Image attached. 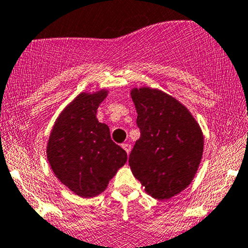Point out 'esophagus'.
Returning <instances> with one entry per match:
<instances>
[{
    "label": "esophagus",
    "mask_w": 248,
    "mask_h": 248,
    "mask_svg": "<svg viewBox=\"0 0 248 248\" xmlns=\"http://www.w3.org/2000/svg\"><path fill=\"white\" fill-rule=\"evenodd\" d=\"M122 148H124V151H126L127 154H129L130 153V149H132V146H130L129 143H122Z\"/></svg>",
    "instance_id": "obj_1"
}]
</instances>
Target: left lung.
<instances>
[{"mask_svg":"<svg viewBox=\"0 0 248 248\" xmlns=\"http://www.w3.org/2000/svg\"><path fill=\"white\" fill-rule=\"evenodd\" d=\"M140 139L129 155L135 178L154 199H170L192 182L203 152V135L189 110L170 95L133 88Z\"/></svg>","mask_w":248,"mask_h":248,"instance_id":"left-lung-1","label":"left lung"}]
</instances>
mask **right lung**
<instances>
[{
    "instance_id": "right-lung-1",
    "label": "right lung",
    "mask_w": 248,
    "mask_h": 248,
    "mask_svg": "<svg viewBox=\"0 0 248 248\" xmlns=\"http://www.w3.org/2000/svg\"><path fill=\"white\" fill-rule=\"evenodd\" d=\"M108 92L81 93L62 110L47 145L56 178L76 195L93 198L127 161V153L110 138L109 127L96 119Z\"/></svg>"
}]
</instances>
